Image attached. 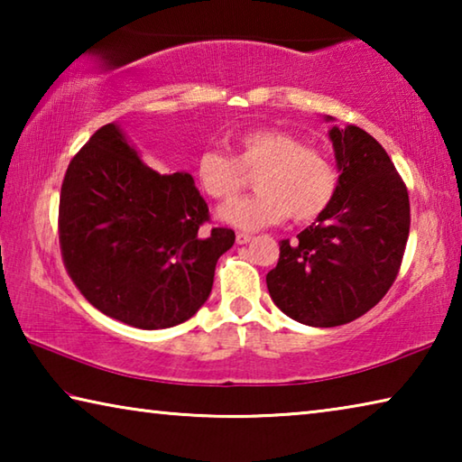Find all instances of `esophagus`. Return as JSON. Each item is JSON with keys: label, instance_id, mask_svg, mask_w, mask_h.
<instances>
[{"label": "esophagus", "instance_id": "1", "mask_svg": "<svg viewBox=\"0 0 462 462\" xmlns=\"http://www.w3.org/2000/svg\"><path fill=\"white\" fill-rule=\"evenodd\" d=\"M250 240H253V236H250V234H245V232H238V234H236V242H238V245H248Z\"/></svg>", "mask_w": 462, "mask_h": 462}]
</instances>
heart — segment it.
Listing matches in <instances>:
<instances>
[{"mask_svg":"<svg viewBox=\"0 0 462 462\" xmlns=\"http://www.w3.org/2000/svg\"><path fill=\"white\" fill-rule=\"evenodd\" d=\"M254 175L253 198L220 208V220L240 230H259L283 222L316 220L338 191V173L328 156L300 138L277 128L238 132L230 154L206 148L193 161V177L208 198L228 201Z\"/></svg>","mask_w":462,"mask_h":462,"instance_id":"heart-1","label":"heart"}]
</instances>
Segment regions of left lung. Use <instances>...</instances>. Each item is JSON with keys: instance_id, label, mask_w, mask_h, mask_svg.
Wrapping results in <instances>:
<instances>
[{"instance_id": "left-lung-1", "label": "left lung", "mask_w": 462, "mask_h": 462, "mask_svg": "<svg viewBox=\"0 0 462 462\" xmlns=\"http://www.w3.org/2000/svg\"><path fill=\"white\" fill-rule=\"evenodd\" d=\"M330 122L332 118H326ZM338 191L293 242L281 240L267 287L306 326L353 322L385 297L410 236V198L389 154L363 128L332 126Z\"/></svg>"}]
</instances>
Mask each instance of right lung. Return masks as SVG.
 <instances>
[{
	"label": "right lung",
	"instance_id": "1",
	"mask_svg": "<svg viewBox=\"0 0 462 462\" xmlns=\"http://www.w3.org/2000/svg\"><path fill=\"white\" fill-rule=\"evenodd\" d=\"M208 203L189 173L144 165L120 126L106 124L69 162L59 242L69 277L93 308L159 330L183 324L209 297L230 228L201 230Z\"/></svg>",
	"mask_w": 462,
	"mask_h": 462
}]
</instances>
